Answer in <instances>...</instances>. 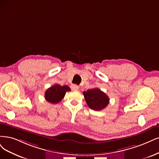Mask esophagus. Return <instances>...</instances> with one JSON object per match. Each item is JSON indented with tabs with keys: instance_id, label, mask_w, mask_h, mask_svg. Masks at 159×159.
<instances>
[{
	"instance_id": "34e87169",
	"label": "esophagus",
	"mask_w": 159,
	"mask_h": 159,
	"mask_svg": "<svg viewBox=\"0 0 159 159\" xmlns=\"http://www.w3.org/2000/svg\"><path fill=\"white\" fill-rule=\"evenodd\" d=\"M70 88H71V89L73 90H77L79 89V86L76 85V84H72L71 86H70Z\"/></svg>"
}]
</instances>
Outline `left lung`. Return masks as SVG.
<instances>
[{
	"mask_svg": "<svg viewBox=\"0 0 159 159\" xmlns=\"http://www.w3.org/2000/svg\"><path fill=\"white\" fill-rule=\"evenodd\" d=\"M86 102L89 107L95 111H101L107 106L109 98L99 89L88 90L83 92Z\"/></svg>",
	"mask_w": 159,
	"mask_h": 159,
	"instance_id": "left-lung-1",
	"label": "left lung"
}]
</instances>
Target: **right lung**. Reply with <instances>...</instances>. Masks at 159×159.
Wrapping results in <instances>:
<instances>
[{
    "mask_svg": "<svg viewBox=\"0 0 159 159\" xmlns=\"http://www.w3.org/2000/svg\"><path fill=\"white\" fill-rule=\"evenodd\" d=\"M68 91H70L68 86L65 85L61 86L58 84H55L46 90L44 97L48 102L56 104L61 101L66 95V93Z\"/></svg>",
    "mask_w": 159,
    "mask_h": 159,
    "instance_id": "1",
    "label": "right lung"
}]
</instances>
